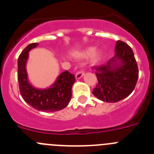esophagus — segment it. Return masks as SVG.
<instances>
[{"mask_svg": "<svg viewBox=\"0 0 154 154\" xmlns=\"http://www.w3.org/2000/svg\"><path fill=\"white\" fill-rule=\"evenodd\" d=\"M85 74V72H84L83 69H80L79 71H78L75 74V78L76 79H79L80 78H82V76Z\"/></svg>", "mask_w": 154, "mask_h": 154, "instance_id": "1", "label": "esophagus"}]
</instances>
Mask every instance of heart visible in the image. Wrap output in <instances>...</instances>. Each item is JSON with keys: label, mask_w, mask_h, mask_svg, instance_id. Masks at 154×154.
<instances>
[{"label": "heart", "mask_w": 154, "mask_h": 154, "mask_svg": "<svg viewBox=\"0 0 154 154\" xmlns=\"http://www.w3.org/2000/svg\"><path fill=\"white\" fill-rule=\"evenodd\" d=\"M93 51H94L93 48H89L86 49L83 53H82V56L84 57L89 56V55H90ZM100 55H101V54H100L99 51H95V52L92 54V58H91V61H92V62L95 63V62H97L99 58H100Z\"/></svg>", "instance_id": "obj_1"}]
</instances>
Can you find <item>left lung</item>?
Returning <instances> with one entry per match:
<instances>
[{"mask_svg": "<svg viewBox=\"0 0 154 154\" xmlns=\"http://www.w3.org/2000/svg\"><path fill=\"white\" fill-rule=\"evenodd\" d=\"M116 60L120 61L118 64ZM98 79L92 93L106 103H116L130 96L139 76L137 61L131 48L122 41L116 45V55L106 65L94 66Z\"/></svg>", "mask_w": 154, "mask_h": 154, "instance_id": "1", "label": "left lung"}]
</instances>
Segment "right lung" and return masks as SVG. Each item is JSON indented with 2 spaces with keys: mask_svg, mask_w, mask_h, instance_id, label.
<instances>
[{
  "mask_svg": "<svg viewBox=\"0 0 154 154\" xmlns=\"http://www.w3.org/2000/svg\"><path fill=\"white\" fill-rule=\"evenodd\" d=\"M38 45V43L28 45L17 59V80L20 93L24 101L39 111L55 112L62 110L67 106L70 101L72 86L75 81V77L69 71H65L49 89H37L31 86L28 81L25 65L28 51Z\"/></svg>",
  "mask_w": 154,
  "mask_h": 154,
  "instance_id": "add662e5",
  "label": "right lung"
}]
</instances>
